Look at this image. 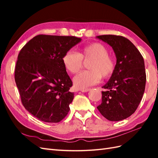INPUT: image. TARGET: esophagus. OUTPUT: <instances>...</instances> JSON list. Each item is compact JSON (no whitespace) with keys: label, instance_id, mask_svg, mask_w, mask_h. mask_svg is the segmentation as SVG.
<instances>
[{"label":"esophagus","instance_id":"34e87169","mask_svg":"<svg viewBox=\"0 0 158 158\" xmlns=\"http://www.w3.org/2000/svg\"><path fill=\"white\" fill-rule=\"evenodd\" d=\"M89 89H81V91L82 92H89Z\"/></svg>","mask_w":158,"mask_h":158}]
</instances>
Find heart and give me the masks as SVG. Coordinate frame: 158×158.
<instances>
[{"label": "heart", "mask_w": 158, "mask_h": 158, "mask_svg": "<svg viewBox=\"0 0 158 158\" xmlns=\"http://www.w3.org/2000/svg\"><path fill=\"white\" fill-rule=\"evenodd\" d=\"M83 60L89 62L88 68L73 78V83L76 88L83 89L96 84L101 77L108 79L113 75L115 69V62L109 54V50L100 43H93L83 48L79 53L72 50L66 52L62 58L66 70L71 74L78 73L83 67Z\"/></svg>", "instance_id": "heart-1"}]
</instances>
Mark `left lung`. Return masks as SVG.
<instances>
[{"instance_id":"obj_1","label":"left lung","mask_w":158,"mask_h":158,"mask_svg":"<svg viewBox=\"0 0 158 158\" xmlns=\"http://www.w3.org/2000/svg\"><path fill=\"white\" fill-rule=\"evenodd\" d=\"M112 47L117 62L115 71L102 86V103L97 106L101 115L111 122L125 119L135 112L143 98L146 83L142 55L130 40L122 36H97Z\"/></svg>"}]
</instances>
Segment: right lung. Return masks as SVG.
I'll return each instance as SVG.
<instances>
[{"label":"right lung","mask_w":158,"mask_h":158,"mask_svg":"<svg viewBox=\"0 0 158 158\" xmlns=\"http://www.w3.org/2000/svg\"><path fill=\"white\" fill-rule=\"evenodd\" d=\"M76 36L39 35L20 51L15 81L23 106L36 118L58 123L68 114L74 93L62 58L81 42Z\"/></svg>","instance_id":"right-lung-1"}]
</instances>
